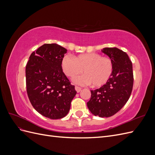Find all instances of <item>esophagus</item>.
Returning <instances> with one entry per match:
<instances>
[{
  "instance_id": "obj_1",
  "label": "esophagus",
  "mask_w": 155,
  "mask_h": 155,
  "mask_svg": "<svg viewBox=\"0 0 155 155\" xmlns=\"http://www.w3.org/2000/svg\"><path fill=\"white\" fill-rule=\"evenodd\" d=\"M75 89H76V91L77 92H79L81 91V88L79 87H78V86L75 87Z\"/></svg>"
}]
</instances>
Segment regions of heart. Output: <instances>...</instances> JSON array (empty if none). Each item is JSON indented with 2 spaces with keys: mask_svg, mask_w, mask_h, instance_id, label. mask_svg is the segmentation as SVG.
Wrapping results in <instances>:
<instances>
[{
  "mask_svg": "<svg viewBox=\"0 0 155 155\" xmlns=\"http://www.w3.org/2000/svg\"><path fill=\"white\" fill-rule=\"evenodd\" d=\"M61 65L63 72L70 78H74L83 71L85 74L74 78V82L78 85L91 83L93 87L105 85L113 71L112 60L97 53L83 54L75 58L66 55L62 59Z\"/></svg>",
  "mask_w": 155,
  "mask_h": 155,
  "instance_id": "obj_1",
  "label": "heart"
}]
</instances>
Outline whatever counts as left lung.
Wrapping results in <instances>:
<instances>
[{"label": "left lung", "mask_w": 155, "mask_h": 155, "mask_svg": "<svg viewBox=\"0 0 155 155\" xmlns=\"http://www.w3.org/2000/svg\"><path fill=\"white\" fill-rule=\"evenodd\" d=\"M113 63V71L108 81L100 88L91 91L87 107L91 113L101 118L115 114L129 99L133 86V64L128 55L117 48H104Z\"/></svg>", "instance_id": "1"}]
</instances>
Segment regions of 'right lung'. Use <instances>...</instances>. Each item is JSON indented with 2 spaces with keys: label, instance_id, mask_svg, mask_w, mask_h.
I'll list each match as a JSON object with an SVG mask.
<instances>
[{
  "label": "right lung",
  "instance_id": "1",
  "mask_svg": "<svg viewBox=\"0 0 155 155\" xmlns=\"http://www.w3.org/2000/svg\"><path fill=\"white\" fill-rule=\"evenodd\" d=\"M67 50L55 43L45 44L32 52L26 67L28 96L34 109L46 118L60 119L70 110L77 92L63 72Z\"/></svg>",
  "mask_w": 155,
  "mask_h": 155
}]
</instances>
